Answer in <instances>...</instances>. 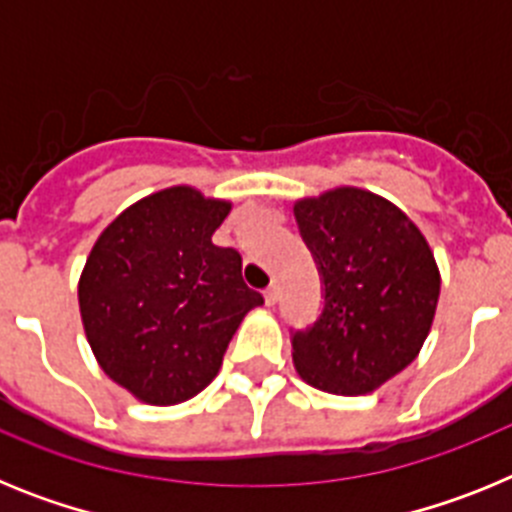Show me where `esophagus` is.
<instances>
[{
    "label": "esophagus",
    "mask_w": 512,
    "mask_h": 512,
    "mask_svg": "<svg viewBox=\"0 0 512 512\" xmlns=\"http://www.w3.org/2000/svg\"><path fill=\"white\" fill-rule=\"evenodd\" d=\"M264 300H266V305H277V300H279V287H277V284H271V287H266Z\"/></svg>",
    "instance_id": "34e87169"
}]
</instances>
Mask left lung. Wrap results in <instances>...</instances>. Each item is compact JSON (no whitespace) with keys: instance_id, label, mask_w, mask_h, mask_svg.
Listing matches in <instances>:
<instances>
[{"instance_id":"obj_1","label":"left lung","mask_w":512,"mask_h":512,"mask_svg":"<svg viewBox=\"0 0 512 512\" xmlns=\"http://www.w3.org/2000/svg\"><path fill=\"white\" fill-rule=\"evenodd\" d=\"M295 217L325 287L320 318L292 338L297 374L330 395H369L431 333L441 295L431 246L400 207L359 187L302 197Z\"/></svg>"}]
</instances>
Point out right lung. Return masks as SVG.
I'll return each mask as SVG.
<instances>
[{"label": "right lung", "instance_id": "obj_1", "mask_svg": "<svg viewBox=\"0 0 512 512\" xmlns=\"http://www.w3.org/2000/svg\"><path fill=\"white\" fill-rule=\"evenodd\" d=\"M233 202L200 189L153 192L99 233L79 312L102 372L146 405H179L217 377L230 338L264 297L241 253L212 243Z\"/></svg>", "mask_w": 512, "mask_h": 512}]
</instances>
